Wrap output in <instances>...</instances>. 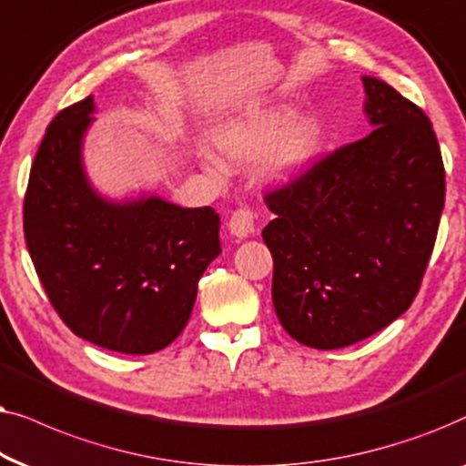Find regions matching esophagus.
Listing matches in <instances>:
<instances>
[{
  "mask_svg": "<svg viewBox=\"0 0 466 466\" xmlns=\"http://www.w3.org/2000/svg\"><path fill=\"white\" fill-rule=\"evenodd\" d=\"M228 228L229 232L238 238H247L249 234L256 232V213H253V208L240 207L234 210V213L229 215Z\"/></svg>",
  "mask_w": 466,
  "mask_h": 466,
  "instance_id": "obj_1",
  "label": "esophagus"
}]
</instances>
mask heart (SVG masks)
<instances>
[{"label": "heart", "instance_id": "b5f03b06", "mask_svg": "<svg viewBox=\"0 0 466 466\" xmlns=\"http://www.w3.org/2000/svg\"><path fill=\"white\" fill-rule=\"evenodd\" d=\"M288 123L289 113L268 110L251 119L223 126L215 136V145L234 164L259 159L277 145L272 168L277 172H291L300 168L313 155L318 147V127L313 123H300L285 132Z\"/></svg>", "mask_w": 466, "mask_h": 466}]
</instances>
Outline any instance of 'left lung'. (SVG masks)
Here are the masks:
<instances>
[{
    "mask_svg": "<svg viewBox=\"0 0 466 466\" xmlns=\"http://www.w3.org/2000/svg\"><path fill=\"white\" fill-rule=\"evenodd\" d=\"M362 83L373 132L264 194L277 318L315 350L358 343L411 307L445 202L431 119L394 86Z\"/></svg>",
    "mask_w": 466,
    "mask_h": 466,
    "instance_id": "8db88e82",
    "label": "left lung"
}]
</instances>
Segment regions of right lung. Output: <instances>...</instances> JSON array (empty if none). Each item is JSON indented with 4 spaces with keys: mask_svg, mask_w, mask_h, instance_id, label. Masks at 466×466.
I'll return each instance as SVG.
<instances>
[{
    "mask_svg": "<svg viewBox=\"0 0 466 466\" xmlns=\"http://www.w3.org/2000/svg\"><path fill=\"white\" fill-rule=\"evenodd\" d=\"M91 113L89 96L46 127L25 191V243L48 300L76 337L153 353L187 326L198 281L221 253L219 215L159 198L110 204L93 194L80 166Z\"/></svg>",
    "mask_w": 466,
    "mask_h": 466,
    "instance_id": "add662e5",
    "label": "right lung"
}]
</instances>
